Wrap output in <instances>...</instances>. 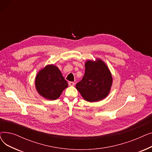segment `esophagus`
<instances>
[{
  "label": "esophagus",
  "instance_id": "34e87169",
  "mask_svg": "<svg viewBox=\"0 0 152 152\" xmlns=\"http://www.w3.org/2000/svg\"><path fill=\"white\" fill-rule=\"evenodd\" d=\"M68 84H69V86H73L74 85H75V83H73V82H69L68 83Z\"/></svg>",
  "mask_w": 152,
  "mask_h": 152
}]
</instances>
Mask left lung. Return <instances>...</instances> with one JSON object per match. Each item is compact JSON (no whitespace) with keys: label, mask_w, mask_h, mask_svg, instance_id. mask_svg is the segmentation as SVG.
<instances>
[{"label":"left lung","mask_w":152,"mask_h":152,"mask_svg":"<svg viewBox=\"0 0 152 152\" xmlns=\"http://www.w3.org/2000/svg\"><path fill=\"white\" fill-rule=\"evenodd\" d=\"M85 73L76 85L77 90L87 101L93 102L105 98L112 84V76L105 64L100 60L87 61Z\"/></svg>","instance_id":"left-lung-1"}]
</instances>
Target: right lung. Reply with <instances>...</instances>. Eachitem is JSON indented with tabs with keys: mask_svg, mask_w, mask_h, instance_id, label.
Listing matches in <instances>:
<instances>
[{
	"mask_svg": "<svg viewBox=\"0 0 152 152\" xmlns=\"http://www.w3.org/2000/svg\"><path fill=\"white\" fill-rule=\"evenodd\" d=\"M36 87L39 94L49 100H56L68 87V83L59 69L48 65L39 71L36 77Z\"/></svg>",
	"mask_w": 152,
	"mask_h": 152,
	"instance_id": "add662e5",
	"label": "right lung"
}]
</instances>
